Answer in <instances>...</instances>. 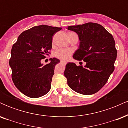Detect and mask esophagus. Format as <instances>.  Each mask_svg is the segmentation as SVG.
Returning a JSON list of instances; mask_svg holds the SVG:
<instances>
[{"label":"esophagus","mask_w":128,"mask_h":128,"mask_svg":"<svg viewBox=\"0 0 128 128\" xmlns=\"http://www.w3.org/2000/svg\"><path fill=\"white\" fill-rule=\"evenodd\" d=\"M60 62L62 63V64H66V63H67L66 62V61H60Z\"/></svg>","instance_id":"obj_1"}]
</instances>
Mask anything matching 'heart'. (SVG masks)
<instances>
[{"instance_id": "b5f03b06", "label": "heart", "mask_w": 128, "mask_h": 128, "mask_svg": "<svg viewBox=\"0 0 128 128\" xmlns=\"http://www.w3.org/2000/svg\"><path fill=\"white\" fill-rule=\"evenodd\" d=\"M77 36V34L75 32L70 31L68 32V36ZM73 52L71 50L69 49H60L57 50L55 52L54 55L56 58H58L63 61H67L68 60L70 57L71 56V55H72Z\"/></svg>"}]
</instances>
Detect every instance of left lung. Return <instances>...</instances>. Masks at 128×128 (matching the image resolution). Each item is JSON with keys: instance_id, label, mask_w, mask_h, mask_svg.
I'll use <instances>...</instances> for the list:
<instances>
[{"instance_id": "left-lung-1", "label": "left lung", "mask_w": 128, "mask_h": 128, "mask_svg": "<svg viewBox=\"0 0 128 128\" xmlns=\"http://www.w3.org/2000/svg\"><path fill=\"white\" fill-rule=\"evenodd\" d=\"M67 29L75 32L80 40L73 58L86 62L85 66L67 63L64 71L67 84L73 90L82 94L96 93L105 86L114 70L117 49L114 38L96 23L70 26Z\"/></svg>"}]
</instances>
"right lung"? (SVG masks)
I'll use <instances>...</instances> for the list:
<instances>
[{"instance_id": "obj_1", "label": "right lung", "mask_w": 128, "mask_h": 128, "mask_svg": "<svg viewBox=\"0 0 128 128\" xmlns=\"http://www.w3.org/2000/svg\"><path fill=\"white\" fill-rule=\"evenodd\" d=\"M61 29L34 26L22 32L13 44L9 61L11 77L15 86L26 96L40 98L50 90L54 69L60 60L50 58V62L44 66L41 60L50 54L52 36Z\"/></svg>"}]
</instances>
